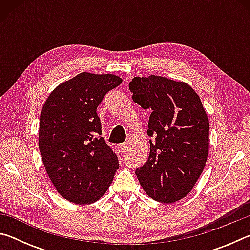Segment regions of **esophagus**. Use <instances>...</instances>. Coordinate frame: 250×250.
Wrapping results in <instances>:
<instances>
[{
  "mask_svg": "<svg viewBox=\"0 0 250 250\" xmlns=\"http://www.w3.org/2000/svg\"><path fill=\"white\" fill-rule=\"evenodd\" d=\"M128 146V143H120V145H118V150H119L120 152H122V151H125V147Z\"/></svg>",
  "mask_w": 250,
  "mask_h": 250,
  "instance_id": "1",
  "label": "esophagus"
}]
</instances>
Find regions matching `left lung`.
<instances>
[{
  "instance_id": "8db88e82",
  "label": "left lung",
  "mask_w": 250,
  "mask_h": 250,
  "mask_svg": "<svg viewBox=\"0 0 250 250\" xmlns=\"http://www.w3.org/2000/svg\"><path fill=\"white\" fill-rule=\"evenodd\" d=\"M132 99L151 109L150 154L135 175L154 201L174 203L185 197L205 167L209 149V121L200 97L183 82L161 76L134 77Z\"/></svg>"
}]
</instances>
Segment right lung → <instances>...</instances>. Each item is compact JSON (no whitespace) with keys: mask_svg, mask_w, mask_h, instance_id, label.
Instances as JSON below:
<instances>
[{"mask_svg":"<svg viewBox=\"0 0 250 250\" xmlns=\"http://www.w3.org/2000/svg\"><path fill=\"white\" fill-rule=\"evenodd\" d=\"M122 83L113 74L80 73L50 92L41 111L39 146L56 191L74 204H91L107 192L118 156L100 137L97 107Z\"/></svg>","mask_w":250,"mask_h":250,"instance_id":"add662e5","label":"right lung"}]
</instances>
